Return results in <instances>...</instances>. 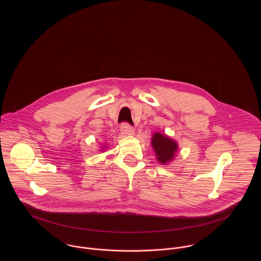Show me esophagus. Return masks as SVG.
I'll return each instance as SVG.
<instances>
[{
	"label": "esophagus",
	"mask_w": 261,
	"mask_h": 261,
	"mask_svg": "<svg viewBox=\"0 0 261 261\" xmlns=\"http://www.w3.org/2000/svg\"><path fill=\"white\" fill-rule=\"evenodd\" d=\"M120 130H121V134H123L124 136H134L135 135V128L132 127L127 123H123L120 127Z\"/></svg>",
	"instance_id": "obj_1"
}]
</instances>
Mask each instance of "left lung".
<instances>
[{"mask_svg":"<svg viewBox=\"0 0 261 261\" xmlns=\"http://www.w3.org/2000/svg\"><path fill=\"white\" fill-rule=\"evenodd\" d=\"M150 145L155 152V159L164 166L174 160L179 149V145L175 140L159 132L152 134Z\"/></svg>","mask_w":261,"mask_h":261,"instance_id":"8db88e82","label":"left lung"}]
</instances>
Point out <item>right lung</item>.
<instances>
[{
	"mask_svg": "<svg viewBox=\"0 0 261 261\" xmlns=\"http://www.w3.org/2000/svg\"><path fill=\"white\" fill-rule=\"evenodd\" d=\"M107 147H108V146H107V145H106V144H105V145H103V146H101V147H99V149H100V151H105V150H106V149H108V148H107Z\"/></svg>",
	"mask_w": 261,
	"mask_h": 261,
	"instance_id": "obj_1",
	"label": "right lung"
}]
</instances>
